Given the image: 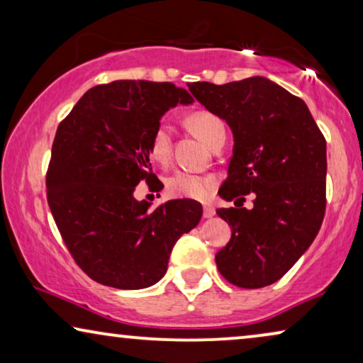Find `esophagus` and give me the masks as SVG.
I'll list each match as a JSON object with an SVG mask.
<instances>
[{
  "label": "esophagus",
  "mask_w": 363,
  "mask_h": 363,
  "mask_svg": "<svg viewBox=\"0 0 363 363\" xmlns=\"http://www.w3.org/2000/svg\"><path fill=\"white\" fill-rule=\"evenodd\" d=\"M215 208L213 206H210V205H206V206H203V218H213L215 216Z\"/></svg>",
  "instance_id": "obj_1"
}]
</instances>
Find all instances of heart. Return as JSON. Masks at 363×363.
Segmentation results:
<instances>
[{
    "mask_svg": "<svg viewBox=\"0 0 363 363\" xmlns=\"http://www.w3.org/2000/svg\"><path fill=\"white\" fill-rule=\"evenodd\" d=\"M188 127L195 135L206 143L208 147L211 142L225 132V125L218 118L215 113L200 111L193 112L190 117L186 118ZM172 152V128L168 123L160 122L153 128L148 138V155L153 162L165 165L170 158ZM213 186H215V180L211 177H201L195 175L190 172L178 170L172 173L167 178V193L173 198H188V200H206L211 195Z\"/></svg>",
    "mask_w": 363,
    "mask_h": 363,
    "instance_id": "1",
    "label": "heart"
}]
</instances>
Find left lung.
Masks as SVG:
<instances>
[{"label": "left lung", "mask_w": 363, "mask_h": 363, "mask_svg": "<svg viewBox=\"0 0 363 363\" xmlns=\"http://www.w3.org/2000/svg\"><path fill=\"white\" fill-rule=\"evenodd\" d=\"M201 106L226 121L235 138L218 216L231 240L216 255L228 282L257 289L279 281L315 240L325 213V138L302 99L266 77L216 86L191 82ZM257 195L252 211L244 195Z\"/></svg>", "instance_id": "8db88e82"}]
</instances>
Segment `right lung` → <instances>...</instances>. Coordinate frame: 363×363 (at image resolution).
Instances as JSON below:
<instances>
[{"mask_svg": "<svg viewBox=\"0 0 363 363\" xmlns=\"http://www.w3.org/2000/svg\"><path fill=\"white\" fill-rule=\"evenodd\" d=\"M172 82L113 81L84 94L59 123L46 188L57 230L77 266L99 284L143 289L163 277L178 238L201 220L195 200L150 210L133 198L155 180L148 138L168 108L191 104Z\"/></svg>", "mask_w": 363, "mask_h": 363, "instance_id": "obj_1", "label": "right lung"}]
</instances>
